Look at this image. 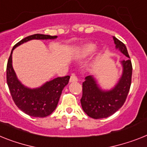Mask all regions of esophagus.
Wrapping results in <instances>:
<instances>
[{
  "mask_svg": "<svg viewBox=\"0 0 147 147\" xmlns=\"http://www.w3.org/2000/svg\"><path fill=\"white\" fill-rule=\"evenodd\" d=\"M78 81V79L76 77V75L72 74L71 76V78H70V82H76Z\"/></svg>",
  "mask_w": 147,
  "mask_h": 147,
  "instance_id": "esophagus-1",
  "label": "esophagus"
}]
</instances>
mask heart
Returning <instances> with one entry per match:
<instances>
[{
    "mask_svg": "<svg viewBox=\"0 0 147 147\" xmlns=\"http://www.w3.org/2000/svg\"><path fill=\"white\" fill-rule=\"evenodd\" d=\"M95 48H96L95 45L92 44V43H87V44L83 45L76 52V57L78 59H86L94 53Z\"/></svg>",
    "mask_w": 147,
    "mask_h": 147,
    "instance_id": "heart-1",
    "label": "heart"
}]
</instances>
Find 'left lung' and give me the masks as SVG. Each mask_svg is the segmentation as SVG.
<instances>
[{
	"label": "left lung",
	"instance_id": "left-lung-1",
	"mask_svg": "<svg viewBox=\"0 0 147 147\" xmlns=\"http://www.w3.org/2000/svg\"><path fill=\"white\" fill-rule=\"evenodd\" d=\"M116 48L129 57L125 45L113 37ZM122 75L114 88L101 90L92 76L86 77L82 82V96L80 99L82 110L89 117L95 119L107 118L117 111L124 104L131 83L132 65L130 59L122 61Z\"/></svg>",
	"mask_w": 147,
	"mask_h": 147
}]
</instances>
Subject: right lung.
I'll list each match as a JSON object with an SVG mask.
<instances>
[{"label": "right lung", "instance_id": "right-lung-1", "mask_svg": "<svg viewBox=\"0 0 147 147\" xmlns=\"http://www.w3.org/2000/svg\"><path fill=\"white\" fill-rule=\"evenodd\" d=\"M56 37L57 36L40 34L30 35L13 47L7 61V82L13 101L22 112L33 117H46L55 110L63 88L68 83L70 76L57 77L47 82L40 88H27L17 79L12 65V53L16 47L31 40H48Z\"/></svg>", "mask_w": 147, "mask_h": 147}]
</instances>
